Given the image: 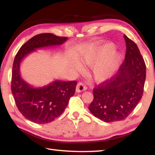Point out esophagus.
Listing matches in <instances>:
<instances>
[{
  "instance_id": "1",
  "label": "esophagus",
  "mask_w": 155,
  "mask_h": 155,
  "mask_svg": "<svg viewBox=\"0 0 155 155\" xmlns=\"http://www.w3.org/2000/svg\"><path fill=\"white\" fill-rule=\"evenodd\" d=\"M87 87H86V85L83 83H78L77 85V87H76V91L77 92H82L85 90H87Z\"/></svg>"
}]
</instances>
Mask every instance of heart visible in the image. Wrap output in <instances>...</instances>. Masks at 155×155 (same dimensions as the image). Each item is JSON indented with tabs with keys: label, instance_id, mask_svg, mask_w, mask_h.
<instances>
[{
	"label": "heart",
	"instance_id": "1",
	"mask_svg": "<svg viewBox=\"0 0 155 155\" xmlns=\"http://www.w3.org/2000/svg\"><path fill=\"white\" fill-rule=\"evenodd\" d=\"M81 64L91 66L94 79L102 83L111 78L118 68L121 61V54L114 48L111 43L100 47H94L79 58ZM74 67L81 71L83 67L76 62Z\"/></svg>",
	"mask_w": 155,
	"mask_h": 155
}]
</instances>
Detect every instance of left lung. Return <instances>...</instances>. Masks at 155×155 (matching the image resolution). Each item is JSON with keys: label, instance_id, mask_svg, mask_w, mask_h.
Returning <instances> with one entry per match:
<instances>
[{"label": "left lung", "instance_id": "1", "mask_svg": "<svg viewBox=\"0 0 155 155\" xmlns=\"http://www.w3.org/2000/svg\"><path fill=\"white\" fill-rule=\"evenodd\" d=\"M127 46L124 61L115 77L93 90L94 100L89 110L105 122L124 120L142 97L146 64L134 41L124 35Z\"/></svg>", "mask_w": 155, "mask_h": 155}]
</instances>
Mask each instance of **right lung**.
Masks as SVG:
<instances>
[{"instance_id": "add662e5", "label": "right lung", "mask_w": 155, "mask_h": 155, "mask_svg": "<svg viewBox=\"0 0 155 155\" xmlns=\"http://www.w3.org/2000/svg\"><path fill=\"white\" fill-rule=\"evenodd\" d=\"M66 37L52 33H41L31 38L18 51L12 69V91L18 110L30 121L43 124L59 117L74 96L77 82L56 80L42 87H34L21 77L20 64L28 54L36 49L59 46L66 41Z\"/></svg>"}]
</instances>
